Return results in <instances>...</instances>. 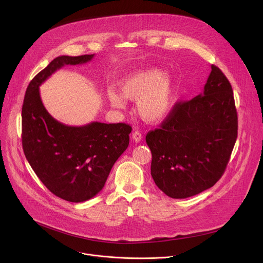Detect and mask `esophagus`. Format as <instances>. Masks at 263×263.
<instances>
[{"label":"esophagus","mask_w":263,"mask_h":263,"mask_svg":"<svg viewBox=\"0 0 263 263\" xmlns=\"http://www.w3.org/2000/svg\"><path fill=\"white\" fill-rule=\"evenodd\" d=\"M132 138H133V140H134L135 142H139V141L142 139V135H141V133H140L139 131H135V132H133V134H132Z\"/></svg>","instance_id":"esophagus-1"}]
</instances>
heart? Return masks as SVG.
<instances>
[{"label": "heart", "instance_id": "1", "mask_svg": "<svg viewBox=\"0 0 263 263\" xmlns=\"http://www.w3.org/2000/svg\"><path fill=\"white\" fill-rule=\"evenodd\" d=\"M122 96L115 90H107L109 104L117 109L126 107V100L138 101L139 117L148 123L161 122L173 106L175 84L164 71L147 68L134 71L119 83Z\"/></svg>", "mask_w": 263, "mask_h": 263}]
</instances>
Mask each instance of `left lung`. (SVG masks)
Segmentation results:
<instances>
[{
    "mask_svg": "<svg viewBox=\"0 0 263 263\" xmlns=\"http://www.w3.org/2000/svg\"><path fill=\"white\" fill-rule=\"evenodd\" d=\"M237 127L232 86L212 64L203 92L177 103L160 128L145 136L158 189L185 199L212 187L227 167Z\"/></svg>",
    "mask_w": 263,
    "mask_h": 263,
    "instance_id": "8db88e82",
    "label": "left lung"
}]
</instances>
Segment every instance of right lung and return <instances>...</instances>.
I'll return each instance as SVG.
<instances>
[{"mask_svg":"<svg viewBox=\"0 0 263 263\" xmlns=\"http://www.w3.org/2000/svg\"><path fill=\"white\" fill-rule=\"evenodd\" d=\"M93 56L55 58L29 83L22 108V142L28 162L52 194L72 203L87 201L102 191L129 145L132 128L124 123L64 125L45 108L40 86L62 66L83 64Z\"/></svg>","mask_w":263,"mask_h":263,"instance_id":"right-lung-1","label":"right lung"}]
</instances>
